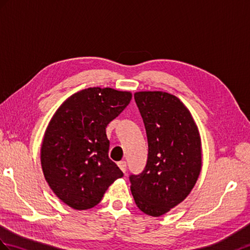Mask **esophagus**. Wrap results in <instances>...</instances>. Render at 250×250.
<instances>
[{
  "instance_id": "obj_1",
  "label": "esophagus",
  "mask_w": 250,
  "mask_h": 250,
  "mask_svg": "<svg viewBox=\"0 0 250 250\" xmlns=\"http://www.w3.org/2000/svg\"><path fill=\"white\" fill-rule=\"evenodd\" d=\"M118 167L121 169V171L123 172H125L126 171V163L125 161H121V162H118Z\"/></svg>"
}]
</instances>
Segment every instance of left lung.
Segmentation results:
<instances>
[{
  "instance_id": "1",
  "label": "left lung",
  "mask_w": 250,
  "mask_h": 250,
  "mask_svg": "<svg viewBox=\"0 0 250 250\" xmlns=\"http://www.w3.org/2000/svg\"><path fill=\"white\" fill-rule=\"evenodd\" d=\"M135 102L148 139V159L131 175V191L139 210L159 217L182 202L201 170V141L188 107L164 91H138Z\"/></svg>"
}]
</instances>
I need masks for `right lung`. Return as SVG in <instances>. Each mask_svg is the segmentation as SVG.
<instances>
[{"instance_id": "right-lung-1", "label": "right lung", "mask_w": 250, "mask_h": 250, "mask_svg": "<svg viewBox=\"0 0 250 250\" xmlns=\"http://www.w3.org/2000/svg\"><path fill=\"white\" fill-rule=\"evenodd\" d=\"M130 91L90 87L63 102L46 127L40 152L49 187L74 210L97 206L124 176L108 158L106 126L130 103Z\"/></svg>"}]
</instances>
